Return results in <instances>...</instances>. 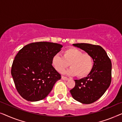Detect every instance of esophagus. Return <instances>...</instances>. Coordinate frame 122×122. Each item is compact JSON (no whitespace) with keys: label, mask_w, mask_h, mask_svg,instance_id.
Wrapping results in <instances>:
<instances>
[{"label":"esophagus","mask_w":122,"mask_h":122,"mask_svg":"<svg viewBox=\"0 0 122 122\" xmlns=\"http://www.w3.org/2000/svg\"><path fill=\"white\" fill-rule=\"evenodd\" d=\"M61 78H62V80H64V81H67V80H69V78H67V77H65V76H62L61 77Z\"/></svg>","instance_id":"34e87169"}]
</instances>
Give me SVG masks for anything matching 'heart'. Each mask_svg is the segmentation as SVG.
Here are the masks:
<instances>
[{
	"mask_svg": "<svg viewBox=\"0 0 122 122\" xmlns=\"http://www.w3.org/2000/svg\"><path fill=\"white\" fill-rule=\"evenodd\" d=\"M51 63L58 72L62 71L70 66V69L65 73L71 76L82 78L86 77L91 72L93 66V59L88 54L75 47H71L63 51V56L56 54L53 56Z\"/></svg>",
	"mask_w": 122,
	"mask_h": 122,
	"instance_id": "obj_1",
	"label": "heart"
}]
</instances>
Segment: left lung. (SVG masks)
Here are the masks:
<instances>
[{
	"mask_svg": "<svg viewBox=\"0 0 122 122\" xmlns=\"http://www.w3.org/2000/svg\"><path fill=\"white\" fill-rule=\"evenodd\" d=\"M91 56L93 66L88 76L75 80V86L70 90L75 100L83 104H91L100 98L111 83L112 63L106 51L99 45L90 44H74Z\"/></svg>",
	"mask_w": 122,
	"mask_h": 122,
	"instance_id": "1",
	"label": "left lung"
}]
</instances>
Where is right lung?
<instances>
[{"label":"right lung","mask_w":122,"mask_h":122,"mask_svg":"<svg viewBox=\"0 0 122 122\" xmlns=\"http://www.w3.org/2000/svg\"><path fill=\"white\" fill-rule=\"evenodd\" d=\"M61 44L37 42L24 46L15 56L11 73L18 93L27 101L46 98L61 78L51 60L61 50Z\"/></svg>","instance_id":"right-lung-1"}]
</instances>
